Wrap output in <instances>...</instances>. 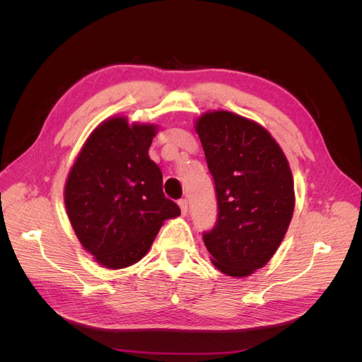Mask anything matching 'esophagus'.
Masks as SVG:
<instances>
[{
	"mask_svg": "<svg viewBox=\"0 0 362 362\" xmlns=\"http://www.w3.org/2000/svg\"><path fill=\"white\" fill-rule=\"evenodd\" d=\"M178 205H180V208H181V213H182L184 216L187 214V208H189L187 199H180V201H178Z\"/></svg>",
	"mask_w": 362,
	"mask_h": 362,
	"instance_id": "obj_1",
	"label": "esophagus"
}]
</instances>
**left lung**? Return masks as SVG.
Returning <instances> with one entry per match:
<instances>
[{"instance_id":"obj_1","label":"left lung","mask_w":362,"mask_h":362,"mask_svg":"<svg viewBox=\"0 0 362 362\" xmlns=\"http://www.w3.org/2000/svg\"><path fill=\"white\" fill-rule=\"evenodd\" d=\"M213 175L217 221L202 234L213 264L242 278L266 266L286 235L294 210L293 175L269 131L231 112L196 120Z\"/></svg>"}]
</instances>
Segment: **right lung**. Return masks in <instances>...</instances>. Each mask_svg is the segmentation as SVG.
<instances>
[{
	"instance_id": "add662e5",
	"label": "right lung",
	"mask_w": 362,
	"mask_h": 362,
	"mask_svg": "<svg viewBox=\"0 0 362 362\" xmlns=\"http://www.w3.org/2000/svg\"><path fill=\"white\" fill-rule=\"evenodd\" d=\"M154 125L112 117L98 127L64 185V205L80 243L107 269L146 255L166 218L181 214L163 193V175L148 156Z\"/></svg>"
}]
</instances>
